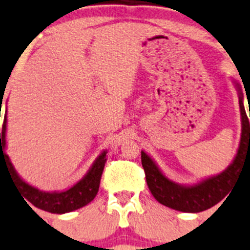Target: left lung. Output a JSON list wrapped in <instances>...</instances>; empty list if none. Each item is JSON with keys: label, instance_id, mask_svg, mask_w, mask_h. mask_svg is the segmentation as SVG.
Returning <instances> with one entry per match:
<instances>
[{"label": "left lung", "instance_id": "1", "mask_svg": "<svg viewBox=\"0 0 250 250\" xmlns=\"http://www.w3.org/2000/svg\"><path fill=\"white\" fill-rule=\"evenodd\" d=\"M231 80L235 89L238 90L242 133L235 156L225 170L211 177L203 178L193 184H180L169 179L161 171L156 161L144 150L141 151L142 167L146 174L148 189L155 197V200L161 205L180 212L192 213L211 208L228 196L231 187L235 184L242 167L250 165V125L244 108V94L240 83L232 77Z\"/></svg>", "mask_w": 250, "mask_h": 250}]
</instances>
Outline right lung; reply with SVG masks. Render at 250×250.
<instances>
[{"instance_id": "right-lung-1", "label": "right lung", "mask_w": 250, "mask_h": 250, "mask_svg": "<svg viewBox=\"0 0 250 250\" xmlns=\"http://www.w3.org/2000/svg\"><path fill=\"white\" fill-rule=\"evenodd\" d=\"M6 131H7V109L5 110L3 125H2V132H0V167L1 164L7 167L15 184L21 190L22 197L25 198V202L29 201L37 208L44 209L50 213H67L86 206L95 198L96 193L99 190L100 178L104 170V165L106 163L108 150H103L100 152L85 175L72 187L63 190L47 192V190H42L37 187L31 186L19 175L10 157L6 154V147H7Z\"/></svg>"}]
</instances>
